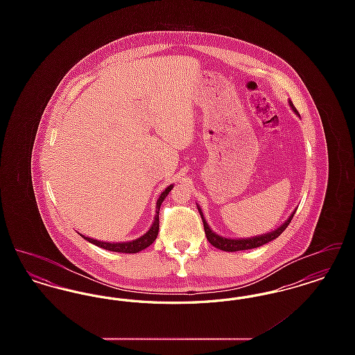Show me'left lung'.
<instances>
[{
  "instance_id": "1",
  "label": "left lung",
  "mask_w": 355,
  "mask_h": 355,
  "mask_svg": "<svg viewBox=\"0 0 355 355\" xmlns=\"http://www.w3.org/2000/svg\"><path fill=\"white\" fill-rule=\"evenodd\" d=\"M290 106H291V109L298 114L297 109L294 107V105H293V102L291 101H290ZM198 211H200L201 218H202L205 234H206L207 241H209L214 248H217V249H220V250H223V252L249 250V249H255V248H259V246H262V245L270 242V241L278 238V236L284 233V230L288 226V223L291 222L293 217H294V213H295V211H293V214L288 217V220H287L282 226H279L277 230H274V232H271V233L263 234V236H252V238H248V239H232V238H225V236L216 234V233L209 227L207 222H206L205 217H203L202 211H201L200 206H198Z\"/></svg>"
}]
</instances>
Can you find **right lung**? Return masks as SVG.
Instances as JSON below:
<instances>
[{
    "mask_svg": "<svg viewBox=\"0 0 355 355\" xmlns=\"http://www.w3.org/2000/svg\"><path fill=\"white\" fill-rule=\"evenodd\" d=\"M173 189V185H170L169 187L165 189V191H162V194L159 196L158 201H157V210H155V218L153 222L152 227L149 229V232L146 234H144L139 238H137L132 242H121V243H110V242H101V241H97V239H93V238H87L81 234V236H84L86 241H89L90 243L102 248V249H106V250H110V252H116V253H138L144 249H146L148 246H150L153 242L155 241V238L158 236V229H159V207H161V203L164 202V200L166 198V196L169 194L170 190Z\"/></svg>",
    "mask_w": 355,
    "mask_h": 355,
    "instance_id": "1",
    "label": "right lung"
}]
</instances>
